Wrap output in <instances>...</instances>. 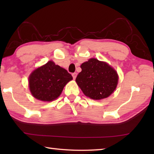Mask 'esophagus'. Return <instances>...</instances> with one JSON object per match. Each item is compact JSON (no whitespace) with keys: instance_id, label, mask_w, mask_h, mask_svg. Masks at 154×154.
<instances>
[{"instance_id":"esophagus-1","label":"esophagus","mask_w":154,"mask_h":154,"mask_svg":"<svg viewBox=\"0 0 154 154\" xmlns=\"http://www.w3.org/2000/svg\"><path fill=\"white\" fill-rule=\"evenodd\" d=\"M77 72H74V73H72V77H73V79H76V77H77Z\"/></svg>"}]
</instances>
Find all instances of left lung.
Instances as JSON below:
<instances>
[{"label": "left lung", "mask_w": 154, "mask_h": 154, "mask_svg": "<svg viewBox=\"0 0 154 154\" xmlns=\"http://www.w3.org/2000/svg\"><path fill=\"white\" fill-rule=\"evenodd\" d=\"M82 71L76 82L84 94L93 100L109 97L116 90L118 75L113 68L105 62L90 58L81 65Z\"/></svg>", "instance_id": "8db88e82"}]
</instances>
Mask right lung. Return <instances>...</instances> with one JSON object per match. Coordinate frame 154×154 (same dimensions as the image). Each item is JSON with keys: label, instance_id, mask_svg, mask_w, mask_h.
<instances>
[{"label": "right lung", "instance_id": "obj_1", "mask_svg": "<svg viewBox=\"0 0 154 154\" xmlns=\"http://www.w3.org/2000/svg\"><path fill=\"white\" fill-rule=\"evenodd\" d=\"M72 79V75L66 69L49 61L31 72L28 83L34 97L50 102L61 94L64 87Z\"/></svg>", "mask_w": 154, "mask_h": 154}]
</instances>
